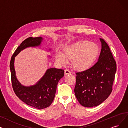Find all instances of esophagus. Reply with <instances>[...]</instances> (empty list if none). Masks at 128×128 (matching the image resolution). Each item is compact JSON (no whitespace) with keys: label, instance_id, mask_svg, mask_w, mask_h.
I'll return each mask as SVG.
<instances>
[{"label":"esophagus","instance_id":"obj_1","mask_svg":"<svg viewBox=\"0 0 128 128\" xmlns=\"http://www.w3.org/2000/svg\"><path fill=\"white\" fill-rule=\"evenodd\" d=\"M64 74H71V72L69 69H66L64 71Z\"/></svg>","mask_w":128,"mask_h":128}]
</instances>
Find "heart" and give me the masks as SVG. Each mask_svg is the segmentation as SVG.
<instances>
[{
    "instance_id": "obj_1",
    "label": "heart",
    "mask_w": 128,
    "mask_h": 128,
    "mask_svg": "<svg viewBox=\"0 0 128 128\" xmlns=\"http://www.w3.org/2000/svg\"><path fill=\"white\" fill-rule=\"evenodd\" d=\"M99 52L97 46L88 41H81L66 47L64 54L59 52L56 59L62 64H67L68 59H73V65L79 70L86 69L95 62Z\"/></svg>"
}]
</instances>
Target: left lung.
Instances as JSON below:
<instances>
[{"instance_id":"1","label":"left lung","mask_w":128,"mask_h":128,"mask_svg":"<svg viewBox=\"0 0 128 128\" xmlns=\"http://www.w3.org/2000/svg\"><path fill=\"white\" fill-rule=\"evenodd\" d=\"M102 49L97 62L88 70L76 73L74 93L79 103L91 108L104 101L112 92L116 64L108 44L100 39Z\"/></svg>"}]
</instances>
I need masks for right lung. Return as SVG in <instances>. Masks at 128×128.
<instances>
[{"mask_svg": "<svg viewBox=\"0 0 128 128\" xmlns=\"http://www.w3.org/2000/svg\"><path fill=\"white\" fill-rule=\"evenodd\" d=\"M42 37H29L24 40L13 54L10 63L11 79L14 93L24 103L38 109L49 106L54 100L59 80L64 76V70L56 68L47 70L42 78L34 86L26 87L17 79L14 68V57L23 49L29 47L38 46Z\"/></svg>", "mask_w": 128, "mask_h": 128, "instance_id": "add662e5", "label": "right lung"}]
</instances>
